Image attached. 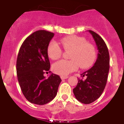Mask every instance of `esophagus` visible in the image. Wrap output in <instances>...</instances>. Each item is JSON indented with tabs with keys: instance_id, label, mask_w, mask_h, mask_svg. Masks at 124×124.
I'll use <instances>...</instances> for the list:
<instances>
[{
	"instance_id": "1",
	"label": "esophagus",
	"mask_w": 124,
	"mask_h": 124,
	"mask_svg": "<svg viewBox=\"0 0 124 124\" xmlns=\"http://www.w3.org/2000/svg\"><path fill=\"white\" fill-rule=\"evenodd\" d=\"M68 78V76H61V79L62 80L63 79H66Z\"/></svg>"
}]
</instances>
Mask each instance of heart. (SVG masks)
Instances as JSON below:
<instances>
[{
    "mask_svg": "<svg viewBox=\"0 0 124 124\" xmlns=\"http://www.w3.org/2000/svg\"><path fill=\"white\" fill-rule=\"evenodd\" d=\"M60 43L66 50H71L70 60H60L53 64V72L61 76H66L79 67L85 69L90 67L96 59V50L91 43L84 38L76 35H70L61 38ZM49 58L58 60L62 54L61 47L55 41H51L47 48Z\"/></svg>",
    "mask_w": 124,
    "mask_h": 124,
    "instance_id": "b5f03b06",
    "label": "heart"
}]
</instances>
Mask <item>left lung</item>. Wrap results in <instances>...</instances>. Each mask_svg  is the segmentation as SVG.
<instances>
[{
	"label": "left lung",
	"mask_w": 124,
	"mask_h": 124,
	"mask_svg": "<svg viewBox=\"0 0 124 124\" xmlns=\"http://www.w3.org/2000/svg\"><path fill=\"white\" fill-rule=\"evenodd\" d=\"M91 34L98 50L97 58L91 68L81 74L84 79H78L73 93L78 101L88 104L97 100L106 87L109 71V53L106 43L100 36L92 30Z\"/></svg>",
	"instance_id": "obj_1"
}]
</instances>
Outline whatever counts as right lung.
Wrapping results in <instances>:
<instances>
[{
    "label": "right lung",
    "mask_w": 124,
    "mask_h": 124,
    "mask_svg": "<svg viewBox=\"0 0 124 124\" xmlns=\"http://www.w3.org/2000/svg\"><path fill=\"white\" fill-rule=\"evenodd\" d=\"M54 34L38 30L23 42L17 60V74L23 94L29 102L37 105L50 102L56 96L61 79L51 74L46 79L50 63L47 48Z\"/></svg>",
    "instance_id": "1"
}]
</instances>
